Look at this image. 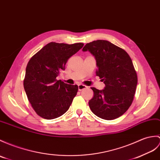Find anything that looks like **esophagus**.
Wrapping results in <instances>:
<instances>
[{
    "instance_id": "esophagus-1",
    "label": "esophagus",
    "mask_w": 160,
    "mask_h": 160,
    "mask_svg": "<svg viewBox=\"0 0 160 160\" xmlns=\"http://www.w3.org/2000/svg\"><path fill=\"white\" fill-rule=\"evenodd\" d=\"M87 88V87L86 85H84V84H78V90L79 91H82L83 90V89Z\"/></svg>"
}]
</instances>
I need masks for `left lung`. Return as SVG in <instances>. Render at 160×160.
<instances>
[{"label": "left lung", "instance_id": "1", "mask_svg": "<svg viewBox=\"0 0 160 160\" xmlns=\"http://www.w3.org/2000/svg\"><path fill=\"white\" fill-rule=\"evenodd\" d=\"M82 51H89L97 63L96 75L105 84L104 89L91 87L94 96L88 102L91 111L106 120L121 117L132 105L138 77L129 54L106 40L87 43Z\"/></svg>", "mask_w": 160, "mask_h": 160}]
</instances>
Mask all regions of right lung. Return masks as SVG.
<instances>
[{
	"instance_id": "right-lung-1",
	"label": "right lung",
	"mask_w": 160,
	"mask_h": 160,
	"mask_svg": "<svg viewBox=\"0 0 160 160\" xmlns=\"http://www.w3.org/2000/svg\"><path fill=\"white\" fill-rule=\"evenodd\" d=\"M84 44L50 42L30 59L24 88L32 108L39 117L54 119L65 113L77 94L78 87L57 80L68 59Z\"/></svg>"
}]
</instances>
